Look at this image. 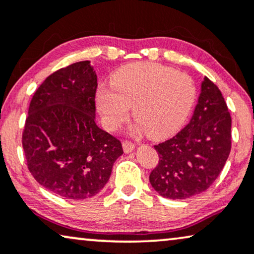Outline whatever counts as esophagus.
<instances>
[{
  "label": "esophagus",
  "mask_w": 254,
  "mask_h": 254,
  "mask_svg": "<svg viewBox=\"0 0 254 254\" xmlns=\"http://www.w3.org/2000/svg\"><path fill=\"white\" fill-rule=\"evenodd\" d=\"M123 149L126 153H130L134 149V144L131 140H123Z\"/></svg>",
  "instance_id": "obj_1"
}]
</instances>
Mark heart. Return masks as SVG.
I'll use <instances>...</instances> for the list:
<instances>
[{
  "label": "heart",
  "instance_id": "heart-1",
  "mask_svg": "<svg viewBox=\"0 0 254 254\" xmlns=\"http://www.w3.org/2000/svg\"><path fill=\"white\" fill-rule=\"evenodd\" d=\"M195 96L189 74L161 64L138 62L117 71L110 86L98 88L96 105L109 130L119 127L133 106L137 130L153 139H164L184 126Z\"/></svg>",
  "mask_w": 254,
  "mask_h": 254
}]
</instances>
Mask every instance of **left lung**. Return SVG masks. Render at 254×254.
Listing matches in <instances>:
<instances>
[{"label": "left lung", "instance_id": "1", "mask_svg": "<svg viewBox=\"0 0 254 254\" xmlns=\"http://www.w3.org/2000/svg\"><path fill=\"white\" fill-rule=\"evenodd\" d=\"M154 148L159 163L149 182L162 197L190 198L215 182L230 154L231 116L222 93L212 80L203 79L190 123Z\"/></svg>", "mask_w": 254, "mask_h": 254}]
</instances>
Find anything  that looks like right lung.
I'll return each mask as SVG.
<instances>
[{"label": "right lung", "mask_w": 254, "mask_h": 254, "mask_svg": "<svg viewBox=\"0 0 254 254\" xmlns=\"http://www.w3.org/2000/svg\"><path fill=\"white\" fill-rule=\"evenodd\" d=\"M90 63H73L46 78L31 100L21 138L32 176L65 199L99 193L123 154L119 139L95 124L98 80Z\"/></svg>", "instance_id": "add662e5"}]
</instances>
